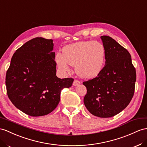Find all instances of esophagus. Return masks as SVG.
I'll return each mask as SVG.
<instances>
[{
  "label": "esophagus",
  "mask_w": 147,
  "mask_h": 147,
  "mask_svg": "<svg viewBox=\"0 0 147 147\" xmlns=\"http://www.w3.org/2000/svg\"><path fill=\"white\" fill-rule=\"evenodd\" d=\"M80 84V81H79L78 80H75L73 81V85L74 86H78Z\"/></svg>",
  "instance_id": "esophagus-1"
}]
</instances>
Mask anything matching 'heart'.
Returning a JSON list of instances; mask_svg holds the SVG:
<instances>
[{
    "instance_id": "1",
    "label": "heart",
    "mask_w": 147,
    "mask_h": 147,
    "mask_svg": "<svg viewBox=\"0 0 147 147\" xmlns=\"http://www.w3.org/2000/svg\"><path fill=\"white\" fill-rule=\"evenodd\" d=\"M63 53H58L56 62L63 73H69V65L75 66L79 76L85 79L96 77L103 69L106 49L99 41H83L67 45Z\"/></svg>"
}]
</instances>
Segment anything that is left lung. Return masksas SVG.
Listing matches in <instances>:
<instances>
[{
  "mask_svg": "<svg viewBox=\"0 0 147 147\" xmlns=\"http://www.w3.org/2000/svg\"><path fill=\"white\" fill-rule=\"evenodd\" d=\"M106 63L95 78L82 82L87 89L84 104L92 115L108 118L122 111L132 99L136 71L130 54L109 36H100Z\"/></svg>",
  "mask_w": 147,
  "mask_h": 147,
  "instance_id": "8db88e82",
  "label": "left lung"
}]
</instances>
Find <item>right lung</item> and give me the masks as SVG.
<instances>
[{
  "label": "right lung",
  "instance_id": "obj_1",
  "mask_svg": "<svg viewBox=\"0 0 147 147\" xmlns=\"http://www.w3.org/2000/svg\"><path fill=\"white\" fill-rule=\"evenodd\" d=\"M53 40L36 37L16 51L6 73L7 93L11 102L33 117L50 114L57 107L63 88L73 78L60 79L56 69Z\"/></svg>",
  "mask_w": 147,
  "mask_h": 147
}]
</instances>
